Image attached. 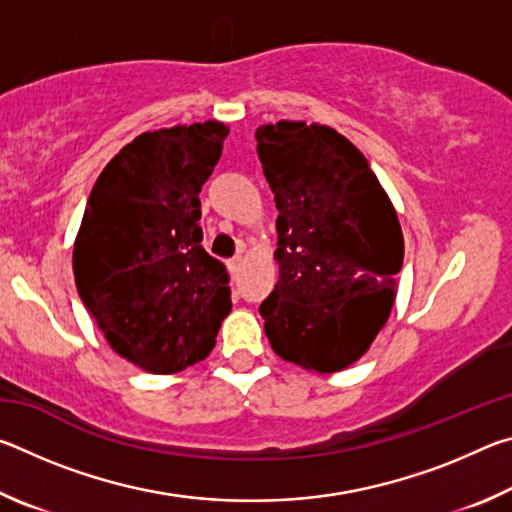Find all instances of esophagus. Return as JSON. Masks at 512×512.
Returning <instances> with one entry per match:
<instances>
[{"label": "esophagus", "instance_id": "1", "mask_svg": "<svg viewBox=\"0 0 512 512\" xmlns=\"http://www.w3.org/2000/svg\"><path fill=\"white\" fill-rule=\"evenodd\" d=\"M241 264H244V259H241V257H232L230 262H228V271H230V275H237V273H239V268H241Z\"/></svg>", "mask_w": 512, "mask_h": 512}]
</instances>
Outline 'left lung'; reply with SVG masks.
<instances>
[{"label": "left lung", "instance_id": "obj_1", "mask_svg": "<svg viewBox=\"0 0 512 512\" xmlns=\"http://www.w3.org/2000/svg\"><path fill=\"white\" fill-rule=\"evenodd\" d=\"M255 137L280 210L264 332L277 357L332 375L359 361L391 316L402 225L368 160L334 128L280 119Z\"/></svg>", "mask_w": 512, "mask_h": 512}]
</instances>
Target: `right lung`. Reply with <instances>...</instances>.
Here are the masks:
<instances>
[{"instance_id": "right-lung-1", "label": "right lung", "mask_w": 512, "mask_h": 512, "mask_svg": "<svg viewBox=\"0 0 512 512\" xmlns=\"http://www.w3.org/2000/svg\"><path fill=\"white\" fill-rule=\"evenodd\" d=\"M228 133L203 121L137 135L101 171L74 241L83 305L110 348L153 375L203 361L232 309L228 273L198 225Z\"/></svg>"}]
</instances>
